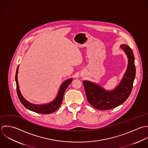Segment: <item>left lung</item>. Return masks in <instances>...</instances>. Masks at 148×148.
I'll use <instances>...</instances> for the list:
<instances>
[{"label": "left lung", "instance_id": "1", "mask_svg": "<svg viewBox=\"0 0 148 148\" xmlns=\"http://www.w3.org/2000/svg\"><path fill=\"white\" fill-rule=\"evenodd\" d=\"M120 47L128 57V65L122 81L116 89L108 91L94 83L83 81L87 99L90 104L97 109L106 110L117 107L127 99L132 90L136 77L134 54L127 45H122Z\"/></svg>", "mask_w": 148, "mask_h": 148}]
</instances>
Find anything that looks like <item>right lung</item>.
I'll use <instances>...</instances> for the list:
<instances>
[{
  "label": "right lung",
  "instance_id": "1",
  "mask_svg": "<svg viewBox=\"0 0 148 148\" xmlns=\"http://www.w3.org/2000/svg\"><path fill=\"white\" fill-rule=\"evenodd\" d=\"M18 68L19 67H17L16 71V75H15V81H16V92L18 96V98L22 103V105L27 109L29 110H31L32 112H34L37 113H40V114H50L54 112H56L59 107L60 106L63 98V95L64 93L66 91V89L69 86V85L71 84L73 79L70 78L66 81H64L62 85H61L60 89H59L58 94L56 97V98L51 103L46 104V105H34L32 104L28 101H27L23 97L22 95L20 90H19V85H18Z\"/></svg>",
  "mask_w": 148,
  "mask_h": 148
}]
</instances>
